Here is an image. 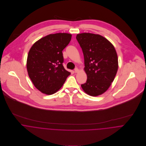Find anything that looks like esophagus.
Wrapping results in <instances>:
<instances>
[{
    "instance_id": "esophagus-1",
    "label": "esophagus",
    "mask_w": 146,
    "mask_h": 146,
    "mask_svg": "<svg viewBox=\"0 0 146 146\" xmlns=\"http://www.w3.org/2000/svg\"><path fill=\"white\" fill-rule=\"evenodd\" d=\"M78 71H79L78 68H75V70H74V72H75V73H77V72H78Z\"/></svg>"
}]
</instances>
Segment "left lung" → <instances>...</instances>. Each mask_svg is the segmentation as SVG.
I'll return each mask as SVG.
<instances>
[{"label": "left lung", "mask_w": 146, "mask_h": 146, "mask_svg": "<svg viewBox=\"0 0 146 146\" xmlns=\"http://www.w3.org/2000/svg\"><path fill=\"white\" fill-rule=\"evenodd\" d=\"M84 57L85 83L81 86L91 96L104 93L113 82L118 69V58L113 45L102 36L91 33L76 35Z\"/></svg>", "instance_id": "obj_1"}]
</instances>
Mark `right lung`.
<instances>
[{"instance_id":"1","label":"right lung","mask_w":146,"mask_h":146,"mask_svg":"<svg viewBox=\"0 0 146 146\" xmlns=\"http://www.w3.org/2000/svg\"><path fill=\"white\" fill-rule=\"evenodd\" d=\"M71 36L67 33L50 34L35 42L30 49L26 66L28 74L42 93L50 95L57 92L70 75L63 66L62 50Z\"/></svg>"}]
</instances>
